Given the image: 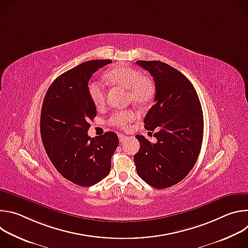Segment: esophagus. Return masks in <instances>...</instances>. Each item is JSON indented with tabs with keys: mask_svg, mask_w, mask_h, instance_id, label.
I'll return each mask as SVG.
<instances>
[{
	"mask_svg": "<svg viewBox=\"0 0 248 248\" xmlns=\"http://www.w3.org/2000/svg\"><path fill=\"white\" fill-rule=\"evenodd\" d=\"M126 136L125 135H124V134H119V139H120V142L122 143V142H124V140H126Z\"/></svg>",
	"mask_w": 248,
	"mask_h": 248,
	"instance_id": "esophagus-1",
	"label": "esophagus"
}]
</instances>
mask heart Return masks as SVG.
Returning a JSON list of instances; mask_svg holds the SVG:
<instances>
[{
	"mask_svg": "<svg viewBox=\"0 0 248 248\" xmlns=\"http://www.w3.org/2000/svg\"><path fill=\"white\" fill-rule=\"evenodd\" d=\"M107 80L117 86L127 90V99L134 104L144 105L149 102L155 93L153 81L142 76L140 70L125 65L119 64L106 74ZM88 93L91 101L96 107H102L106 101V90L98 82H91L88 86ZM135 113L131 110H124L114 113L109 122L120 128H125L134 119Z\"/></svg>",
	"mask_w": 248,
	"mask_h": 248,
	"instance_id": "1",
	"label": "heart"
}]
</instances>
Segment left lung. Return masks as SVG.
Wrapping results in <instances>:
<instances>
[{"instance_id": "left-lung-1", "label": "left lung", "mask_w": 248, "mask_h": 248, "mask_svg": "<svg viewBox=\"0 0 248 248\" xmlns=\"http://www.w3.org/2000/svg\"><path fill=\"white\" fill-rule=\"evenodd\" d=\"M155 82L154 105L144 118V127L155 130L156 143L136 135L134 155L137 174L162 189L183 181L195 165L203 140V112L195 88L178 69L160 61H137Z\"/></svg>"}]
</instances>
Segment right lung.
Segmentation results:
<instances>
[{"mask_svg": "<svg viewBox=\"0 0 248 248\" xmlns=\"http://www.w3.org/2000/svg\"><path fill=\"white\" fill-rule=\"evenodd\" d=\"M111 60L84 62L58 77L49 87L41 110L40 131L45 151L57 170L67 181L91 186L111 170V159L119 137L107 131L91 138L89 122L96 107L88 93L94 73Z\"/></svg>", "mask_w": 248, "mask_h": 248, "instance_id": "1", "label": "right lung"}]
</instances>
